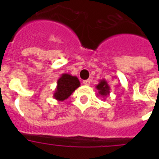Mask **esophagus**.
I'll return each instance as SVG.
<instances>
[{"label":"esophagus","mask_w":159,"mask_h":159,"mask_svg":"<svg viewBox=\"0 0 159 159\" xmlns=\"http://www.w3.org/2000/svg\"><path fill=\"white\" fill-rule=\"evenodd\" d=\"M83 83H84V84L87 85V86H89L90 84H91V80H85L83 81Z\"/></svg>","instance_id":"esophagus-1"}]
</instances>
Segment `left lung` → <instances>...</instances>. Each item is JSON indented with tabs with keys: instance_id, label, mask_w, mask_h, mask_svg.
I'll list each match as a JSON object with an SVG mask.
<instances>
[{
	"instance_id": "8db88e82",
	"label": "left lung",
	"mask_w": 159,
	"mask_h": 159,
	"mask_svg": "<svg viewBox=\"0 0 159 159\" xmlns=\"http://www.w3.org/2000/svg\"><path fill=\"white\" fill-rule=\"evenodd\" d=\"M95 88L98 90V94L97 95H101L102 98H106V97L110 95V86L108 85L107 82V80H105L104 79L99 80V84L95 86Z\"/></svg>"
}]
</instances>
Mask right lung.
<instances>
[{"label": "right lung", "instance_id": "add662e5", "mask_svg": "<svg viewBox=\"0 0 159 159\" xmlns=\"http://www.w3.org/2000/svg\"><path fill=\"white\" fill-rule=\"evenodd\" d=\"M80 86V82L76 76L64 73L57 80V88L55 89L53 97L57 101L62 102L67 99Z\"/></svg>", "mask_w": 159, "mask_h": 159}]
</instances>
